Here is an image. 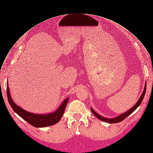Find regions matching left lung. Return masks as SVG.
I'll use <instances>...</instances> for the list:
<instances>
[{
	"label": "left lung",
	"instance_id": "left-lung-1",
	"mask_svg": "<svg viewBox=\"0 0 153 153\" xmlns=\"http://www.w3.org/2000/svg\"><path fill=\"white\" fill-rule=\"evenodd\" d=\"M146 83H145V88H144V90L143 91V93H142L141 97H140L139 100H138V101L137 102V103L132 107L129 110H128L127 111H126V113H123L120 114L119 116H118L117 117H114V118H106V117H104L103 116H100V114H98V113H97L96 112L92 109L91 108V111L92 112V113H94V114L100 120H102V121H104V122H106V123H108L109 124H114V123H119V122H121L122 120H123L124 119H126L127 116H128L130 114H131L140 105V104L141 103L142 101H143V98L145 97V93H146Z\"/></svg>",
	"mask_w": 153,
	"mask_h": 153
}]
</instances>
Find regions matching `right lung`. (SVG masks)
Wrapping results in <instances>:
<instances>
[{"label": "right lung", "mask_w": 153, "mask_h": 153, "mask_svg": "<svg viewBox=\"0 0 153 153\" xmlns=\"http://www.w3.org/2000/svg\"><path fill=\"white\" fill-rule=\"evenodd\" d=\"M7 95L9 104L11 106L13 110L18 115L35 127H45L54 125L58 123L64 114L69 100V98H66L61 103L59 108L53 113L48 114H35L23 109L15 104L11 97V95H10L8 82L7 87Z\"/></svg>", "instance_id": "1"}]
</instances>
